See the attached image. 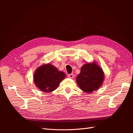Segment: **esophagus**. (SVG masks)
Instances as JSON below:
<instances>
[{"label":"esophagus","instance_id":"esophagus-1","mask_svg":"<svg viewBox=\"0 0 133 133\" xmlns=\"http://www.w3.org/2000/svg\"><path fill=\"white\" fill-rule=\"evenodd\" d=\"M68 78H70V79H73L74 78V75L73 74H69L68 75Z\"/></svg>","mask_w":133,"mask_h":133}]
</instances>
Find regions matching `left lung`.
I'll return each instance as SVG.
<instances>
[{"label": "left lung", "instance_id": "1", "mask_svg": "<svg viewBox=\"0 0 133 133\" xmlns=\"http://www.w3.org/2000/svg\"><path fill=\"white\" fill-rule=\"evenodd\" d=\"M104 79L103 69L96 62L88 63L83 65L80 74L76 77V83L83 91L88 93L98 90Z\"/></svg>", "mask_w": 133, "mask_h": 133}]
</instances>
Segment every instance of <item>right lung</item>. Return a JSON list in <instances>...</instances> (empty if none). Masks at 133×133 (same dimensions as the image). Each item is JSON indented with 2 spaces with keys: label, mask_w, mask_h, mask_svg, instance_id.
<instances>
[{
  "label": "right lung",
  "mask_w": 133,
  "mask_h": 133,
  "mask_svg": "<svg viewBox=\"0 0 133 133\" xmlns=\"http://www.w3.org/2000/svg\"><path fill=\"white\" fill-rule=\"evenodd\" d=\"M65 78V74L48 63L43 64L35 71L33 76L35 86L41 91L50 92L55 90L60 83Z\"/></svg>",
  "instance_id": "right-lung-1"
}]
</instances>
